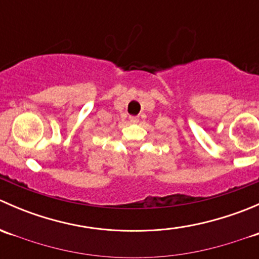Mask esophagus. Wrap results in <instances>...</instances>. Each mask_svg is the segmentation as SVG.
Returning a JSON list of instances; mask_svg holds the SVG:
<instances>
[{
    "label": "esophagus",
    "instance_id": "1",
    "mask_svg": "<svg viewBox=\"0 0 259 259\" xmlns=\"http://www.w3.org/2000/svg\"><path fill=\"white\" fill-rule=\"evenodd\" d=\"M129 119H130V121H132V122H138V121H139V117H138V116H130Z\"/></svg>",
    "mask_w": 259,
    "mask_h": 259
}]
</instances>
